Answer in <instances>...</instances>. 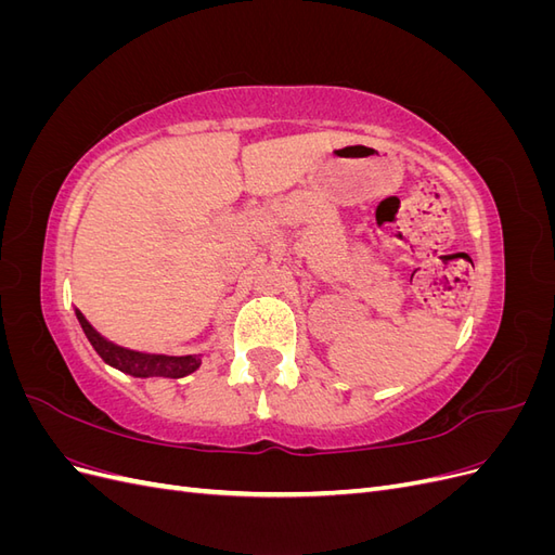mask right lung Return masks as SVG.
<instances>
[{
  "mask_svg": "<svg viewBox=\"0 0 555 555\" xmlns=\"http://www.w3.org/2000/svg\"><path fill=\"white\" fill-rule=\"evenodd\" d=\"M76 317L80 322L82 333L88 335L90 345L108 365L117 367L131 377H169L180 379L184 375L194 373L201 365V357L204 354H188V357H166V354H143V351H133L127 347L115 345L106 340L102 333L94 331V326L88 322L82 312L76 308Z\"/></svg>",
  "mask_w": 555,
  "mask_h": 555,
  "instance_id": "right-lung-1",
  "label": "right lung"
}]
</instances>
